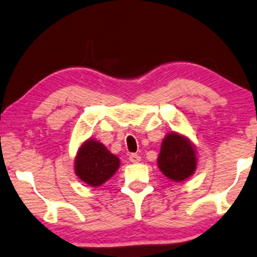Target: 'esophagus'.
I'll use <instances>...</instances> for the list:
<instances>
[{
  "label": "esophagus",
  "mask_w": 257,
  "mask_h": 257,
  "mask_svg": "<svg viewBox=\"0 0 257 257\" xmlns=\"http://www.w3.org/2000/svg\"><path fill=\"white\" fill-rule=\"evenodd\" d=\"M128 158H130V162H132V163H138L139 161H141V156L137 154H131Z\"/></svg>",
  "instance_id": "esophagus-1"
}]
</instances>
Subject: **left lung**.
I'll list each match as a JSON object with an SVG mask.
<instances>
[{"mask_svg":"<svg viewBox=\"0 0 257 257\" xmlns=\"http://www.w3.org/2000/svg\"><path fill=\"white\" fill-rule=\"evenodd\" d=\"M157 163L168 179L183 181L194 173L196 168L195 150L188 139L176 134H169L161 147Z\"/></svg>","mask_w":257,"mask_h":257,"instance_id":"8db88e82","label":"left lung"}]
</instances>
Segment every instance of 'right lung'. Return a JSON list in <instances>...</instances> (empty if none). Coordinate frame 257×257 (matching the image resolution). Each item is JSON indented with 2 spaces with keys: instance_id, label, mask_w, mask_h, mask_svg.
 <instances>
[{
  "instance_id": "add662e5",
  "label": "right lung",
  "mask_w": 257,
  "mask_h": 257,
  "mask_svg": "<svg viewBox=\"0 0 257 257\" xmlns=\"http://www.w3.org/2000/svg\"><path fill=\"white\" fill-rule=\"evenodd\" d=\"M119 158L110 154L102 143L88 141L78 150L75 172L82 181L97 187L106 182L118 170Z\"/></svg>"
}]
</instances>
